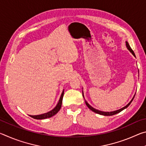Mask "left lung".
Instances as JSON below:
<instances>
[{
	"instance_id": "obj_1",
	"label": "left lung",
	"mask_w": 146,
	"mask_h": 146,
	"mask_svg": "<svg viewBox=\"0 0 146 146\" xmlns=\"http://www.w3.org/2000/svg\"><path fill=\"white\" fill-rule=\"evenodd\" d=\"M125 46H126V48H127L128 50H129V51H130V52L133 54V55L135 57H136L135 54V53H134V51H133L132 50V49L131 48V47H130V46H129V43H128L127 41H125ZM82 95H83V97H84V96L83 91H82ZM135 96V95L133 96V98L131 99V100L130 102H129V103H128L126 106H124V107H123V108L120 109V110H118L114 111H110V112H105V111H100V110H96L95 108H93L92 106H90V104H89L88 103L87 101H86V100H85V98H84V100H85V103H86V106H87L88 107V108L90 109V110H91V111H92L95 112V113H97V114H99V115H104V116H112V115H115V114H117V113H120V112L122 111H123V110H125V109H126V108L128 107V106H129L131 104V103L132 102V101H133V98H134Z\"/></svg>"
}]
</instances>
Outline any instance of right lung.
I'll return each instance as SVG.
<instances>
[{
	"label": "right lung",
	"instance_id": "right-lung-1",
	"mask_svg": "<svg viewBox=\"0 0 146 146\" xmlns=\"http://www.w3.org/2000/svg\"><path fill=\"white\" fill-rule=\"evenodd\" d=\"M64 90H63L62 93L61 94V96L60 97V99L58 100V102L57 103V104L54 108L52 110H51L50 111H49L48 113H44V114H41V115H29L31 117L35 118V119H37V120H42V119H46V118H50L51 117H53L55 115H56L57 113L59 110H60L61 106H62V98H63V96H64Z\"/></svg>",
	"mask_w": 146,
	"mask_h": 146
}]
</instances>
